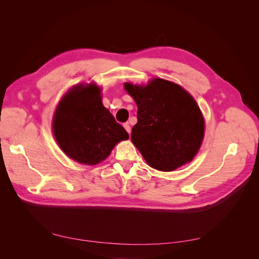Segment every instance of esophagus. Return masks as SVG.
Masks as SVG:
<instances>
[{"label":"esophagus","mask_w":259,"mask_h":259,"mask_svg":"<svg viewBox=\"0 0 259 259\" xmlns=\"http://www.w3.org/2000/svg\"><path fill=\"white\" fill-rule=\"evenodd\" d=\"M124 127H125L126 131L130 134V133H131V127H130V125L128 124V122H126V124H124Z\"/></svg>","instance_id":"esophagus-1"}]
</instances>
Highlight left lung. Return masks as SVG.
Instances as JSON below:
<instances>
[{"mask_svg":"<svg viewBox=\"0 0 259 259\" xmlns=\"http://www.w3.org/2000/svg\"><path fill=\"white\" fill-rule=\"evenodd\" d=\"M138 105L131 141L148 165L173 171L191 161L203 139L205 122L194 99L172 81L154 78L147 86L125 84Z\"/></svg>","mask_w":259,"mask_h":259,"instance_id":"1","label":"left lung"}]
</instances>
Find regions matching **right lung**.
Instances as JSON below:
<instances>
[{
	"label": "right lung",
	"instance_id": "obj_1",
	"mask_svg": "<svg viewBox=\"0 0 259 259\" xmlns=\"http://www.w3.org/2000/svg\"><path fill=\"white\" fill-rule=\"evenodd\" d=\"M94 84L78 85L60 102L53 117V133L62 150L85 165H97L129 134L102 104Z\"/></svg>",
	"mask_w": 259,
	"mask_h": 259
}]
</instances>
